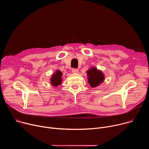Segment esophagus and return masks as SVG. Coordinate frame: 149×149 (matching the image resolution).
<instances>
[{"mask_svg": "<svg viewBox=\"0 0 149 149\" xmlns=\"http://www.w3.org/2000/svg\"><path fill=\"white\" fill-rule=\"evenodd\" d=\"M72 73L74 74H77L78 72V69H76V68H73L72 70Z\"/></svg>", "mask_w": 149, "mask_h": 149, "instance_id": "obj_1", "label": "esophagus"}]
</instances>
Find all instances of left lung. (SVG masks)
I'll use <instances>...</instances> for the list:
<instances>
[{"mask_svg": "<svg viewBox=\"0 0 149 149\" xmlns=\"http://www.w3.org/2000/svg\"><path fill=\"white\" fill-rule=\"evenodd\" d=\"M88 76V82L91 87H96L103 82L104 80V75L100 70L95 67L88 70L87 71Z\"/></svg>", "mask_w": 149, "mask_h": 149, "instance_id": "8db88e82", "label": "left lung"}]
</instances>
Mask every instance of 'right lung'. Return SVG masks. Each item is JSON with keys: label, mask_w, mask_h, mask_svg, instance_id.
Instances as JSON below:
<instances>
[{"label": "right lung", "mask_w": 149, "mask_h": 149, "mask_svg": "<svg viewBox=\"0 0 149 149\" xmlns=\"http://www.w3.org/2000/svg\"><path fill=\"white\" fill-rule=\"evenodd\" d=\"M62 73L59 70H56V72L52 74L51 78V84L54 87H57L59 85L61 84L62 82Z\"/></svg>", "instance_id": "right-lung-1"}]
</instances>
